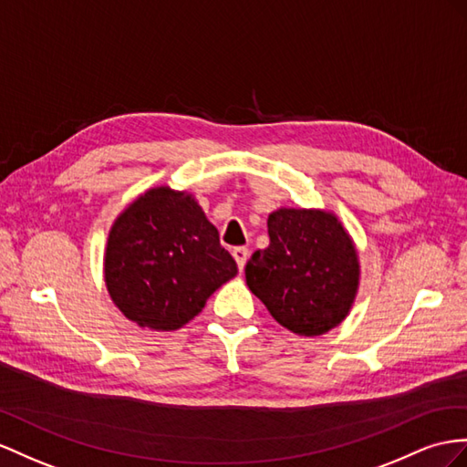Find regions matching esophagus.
Masks as SVG:
<instances>
[{
	"label": "esophagus",
	"mask_w": 467,
	"mask_h": 467,
	"mask_svg": "<svg viewBox=\"0 0 467 467\" xmlns=\"http://www.w3.org/2000/svg\"><path fill=\"white\" fill-rule=\"evenodd\" d=\"M233 256H234V260H236V266H238V270H244V265H246V260H248V248H244V246H236L234 250H233Z\"/></svg>",
	"instance_id": "34e87169"
}]
</instances>
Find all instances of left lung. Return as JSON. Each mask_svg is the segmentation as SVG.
I'll list each match as a JSON object with an SVG mask.
<instances>
[{"label": "left lung", "instance_id": "1", "mask_svg": "<svg viewBox=\"0 0 467 467\" xmlns=\"http://www.w3.org/2000/svg\"><path fill=\"white\" fill-rule=\"evenodd\" d=\"M270 244L250 256L246 284L280 326L314 337L339 326L358 285V258L336 214L278 209L268 217Z\"/></svg>", "mask_w": 467, "mask_h": 467}]
</instances>
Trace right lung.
<instances>
[{
	"mask_svg": "<svg viewBox=\"0 0 467 467\" xmlns=\"http://www.w3.org/2000/svg\"><path fill=\"white\" fill-rule=\"evenodd\" d=\"M236 272L197 201L170 187L150 189L131 202L106 244L112 302L140 327L155 331L183 327Z\"/></svg>",
	"mask_w": 467,
	"mask_h": 467,
	"instance_id": "add662e5",
	"label": "right lung"
}]
</instances>
